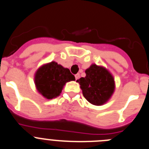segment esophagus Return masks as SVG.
Masks as SVG:
<instances>
[{
    "instance_id": "1",
    "label": "esophagus",
    "mask_w": 149,
    "mask_h": 149,
    "mask_svg": "<svg viewBox=\"0 0 149 149\" xmlns=\"http://www.w3.org/2000/svg\"><path fill=\"white\" fill-rule=\"evenodd\" d=\"M75 79L76 80H78L79 79V77H80V74H75Z\"/></svg>"
}]
</instances>
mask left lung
Wrapping results in <instances>:
<instances>
[{
	"label": "left lung",
	"mask_w": 149,
	"mask_h": 149,
	"mask_svg": "<svg viewBox=\"0 0 149 149\" xmlns=\"http://www.w3.org/2000/svg\"><path fill=\"white\" fill-rule=\"evenodd\" d=\"M86 77L77 80L84 97L95 106H102L109 100L115 89L113 75L102 65L91 64L86 69Z\"/></svg>",
	"instance_id": "8db88e82"
}]
</instances>
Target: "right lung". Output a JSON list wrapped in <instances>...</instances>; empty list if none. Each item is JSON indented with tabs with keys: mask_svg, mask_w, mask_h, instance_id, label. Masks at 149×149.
<instances>
[{
	"mask_svg": "<svg viewBox=\"0 0 149 149\" xmlns=\"http://www.w3.org/2000/svg\"><path fill=\"white\" fill-rule=\"evenodd\" d=\"M34 79L38 92L48 100L59 96L67 82L75 80L69 69L54 61L43 64L38 68Z\"/></svg>",
	"mask_w": 149,
	"mask_h": 149,
	"instance_id": "1",
	"label": "right lung"
}]
</instances>
